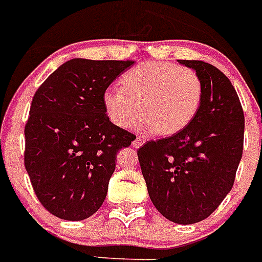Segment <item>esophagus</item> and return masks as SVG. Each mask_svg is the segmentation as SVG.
<instances>
[{
  "label": "esophagus",
  "mask_w": 262,
  "mask_h": 262,
  "mask_svg": "<svg viewBox=\"0 0 262 262\" xmlns=\"http://www.w3.org/2000/svg\"><path fill=\"white\" fill-rule=\"evenodd\" d=\"M144 142H145L144 138L138 137V136H137V137L135 138V141L132 142V145H133V148H140V146H141V145L144 144Z\"/></svg>",
  "instance_id": "esophagus-1"
}]
</instances>
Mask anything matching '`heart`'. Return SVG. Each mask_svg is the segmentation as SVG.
Returning <instances> with one entry per match:
<instances>
[{
    "label": "heart",
    "mask_w": 262,
    "mask_h": 262,
    "mask_svg": "<svg viewBox=\"0 0 262 262\" xmlns=\"http://www.w3.org/2000/svg\"><path fill=\"white\" fill-rule=\"evenodd\" d=\"M120 85L121 92L107 89L102 97L112 124L126 129L140 114L138 129L161 137L176 135L192 122L204 94L194 70L165 61L133 68L121 77Z\"/></svg>",
    "instance_id": "b5f03b06"
}]
</instances>
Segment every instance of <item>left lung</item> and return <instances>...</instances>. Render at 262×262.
Segmentation results:
<instances>
[{
  "label": "left lung",
  "mask_w": 262,
  "mask_h": 262,
  "mask_svg": "<svg viewBox=\"0 0 262 262\" xmlns=\"http://www.w3.org/2000/svg\"><path fill=\"white\" fill-rule=\"evenodd\" d=\"M202 81V102L184 130L137 150L148 193L165 219L189 225L209 217L230 192L243 157L245 118L229 78L204 61L179 60Z\"/></svg>",
  "instance_id": "1"
}]
</instances>
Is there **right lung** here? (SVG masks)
Returning <instances> with one entry per match:
<instances>
[{"mask_svg": "<svg viewBox=\"0 0 262 262\" xmlns=\"http://www.w3.org/2000/svg\"><path fill=\"white\" fill-rule=\"evenodd\" d=\"M135 61L73 58L37 89L25 125V169L53 216L81 221L97 212L117 151L136 136L109 121L102 97Z\"/></svg>", "mask_w": 262, "mask_h": 262, "instance_id": "obj_1", "label": "right lung"}]
</instances>
